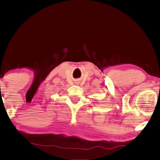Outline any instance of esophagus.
Segmentation results:
<instances>
[{
  "label": "esophagus",
  "mask_w": 160,
  "mask_h": 160,
  "mask_svg": "<svg viewBox=\"0 0 160 160\" xmlns=\"http://www.w3.org/2000/svg\"><path fill=\"white\" fill-rule=\"evenodd\" d=\"M76 83L77 84H78V83H79V82H76Z\"/></svg>",
  "instance_id": "34e87169"
}]
</instances>
